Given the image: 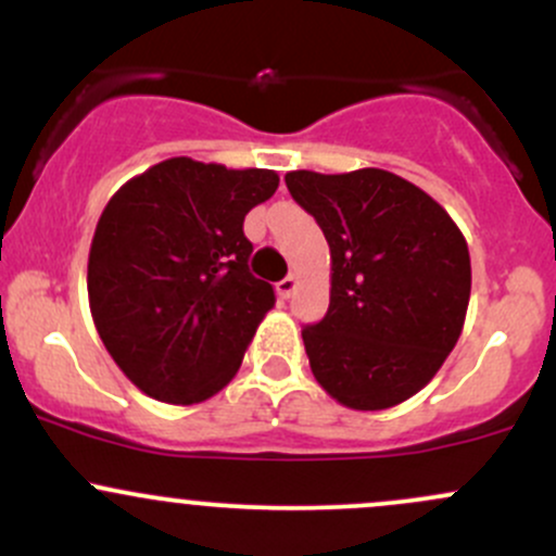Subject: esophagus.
<instances>
[{
	"instance_id": "esophagus-1",
	"label": "esophagus",
	"mask_w": 556,
	"mask_h": 556,
	"mask_svg": "<svg viewBox=\"0 0 556 556\" xmlns=\"http://www.w3.org/2000/svg\"><path fill=\"white\" fill-rule=\"evenodd\" d=\"M295 290H298V277H295V274H288V277H285L282 282H277L279 298H285V301H288V298H290Z\"/></svg>"
}]
</instances>
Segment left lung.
I'll return each instance as SVG.
<instances>
[{
    "label": "left lung",
    "instance_id": "1",
    "mask_svg": "<svg viewBox=\"0 0 556 556\" xmlns=\"http://www.w3.org/2000/svg\"><path fill=\"white\" fill-rule=\"evenodd\" d=\"M285 181L325 231L332 261L327 316L301 332L316 382L356 412L404 404L465 327V235L425 189L390 170H290Z\"/></svg>",
    "mask_w": 556,
    "mask_h": 556
}]
</instances>
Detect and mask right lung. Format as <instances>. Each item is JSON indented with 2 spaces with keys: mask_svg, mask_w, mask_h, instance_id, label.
I'll return each mask as SVG.
<instances>
[{
  "mask_svg": "<svg viewBox=\"0 0 556 556\" xmlns=\"http://www.w3.org/2000/svg\"><path fill=\"white\" fill-rule=\"evenodd\" d=\"M277 187V170L168 157L108 200L89 248L91 319L150 399L192 406L237 375L277 301L248 271L242 222Z\"/></svg>",
  "mask_w": 556,
  "mask_h": 556,
  "instance_id": "obj_1",
  "label": "right lung"
}]
</instances>
